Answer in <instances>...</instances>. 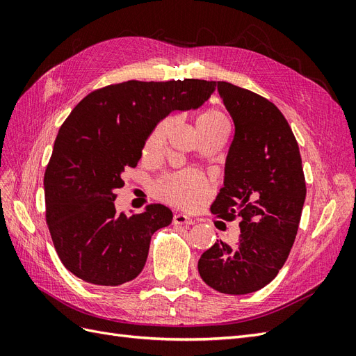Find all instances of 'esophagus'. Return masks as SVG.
<instances>
[{
	"mask_svg": "<svg viewBox=\"0 0 356 356\" xmlns=\"http://www.w3.org/2000/svg\"><path fill=\"white\" fill-rule=\"evenodd\" d=\"M174 224H178V225H191L195 224V221H193L190 217H187V215L184 213H175L174 215Z\"/></svg>",
	"mask_w": 356,
	"mask_h": 356,
	"instance_id": "1",
	"label": "esophagus"
}]
</instances>
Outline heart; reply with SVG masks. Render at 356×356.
Masks as SVG:
<instances>
[{"instance_id": "1", "label": "heart", "mask_w": 356, "mask_h": 356, "mask_svg": "<svg viewBox=\"0 0 356 356\" xmlns=\"http://www.w3.org/2000/svg\"><path fill=\"white\" fill-rule=\"evenodd\" d=\"M227 124L224 113L217 108H207L196 120L197 131H204L213 126ZM175 126V118L168 117L161 120L148 136L144 152L152 156L160 153L166 147L169 135ZM156 195L159 199L181 208H195L207 195V184L200 174L195 170H184L175 175H168L156 184Z\"/></svg>"}]
</instances>
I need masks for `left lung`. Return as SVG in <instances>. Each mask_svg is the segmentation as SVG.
Wrapping results in <instances>:
<instances>
[{"label": "left lung", "instance_id": "left-lung-1", "mask_svg": "<svg viewBox=\"0 0 356 356\" xmlns=\"http://www.w3.org/2000/svg\"><path fill=\"white\" fill-rule=\"evenodd\" d=\"M234 123L224 187L211 211L239 220L234 245L215 242L199 258L204 284L222 294L255 293L270 284L296 241L306 199L297 139L284 114L263 96L215 83Z\"/></svg>", "mask_w": 356, "mask_h": 356}]
</instances>
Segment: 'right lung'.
I'll list each match as a JSON object with an SVG mask.
<instances>
[{
	"label": "right lung",
	"mask_w": 356,
	"mask_h": 356,
	"mask_svg": "<svg viewBox=\"0 0 356 356\" xmlns=\"http://www.w3.org/2000/svg\"><path fill=\"white\" fill-rule=\"evenodd\" d=\"M215 81L129 80L90 92L59 129L44 172L46 222L62 264L84 282L117 286L147 261L156 230L172 221L163 204L115 213L122 174L141 159L147 136L174 110L197 108Z\"/></svg>",
	"instance_id": "add662e5"
}]
</instances>
